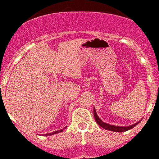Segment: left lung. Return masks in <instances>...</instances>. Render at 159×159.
Returning a JSON list of instances; mask_svg holds the SVG:
<instances>
[{
	"instance_id": "8db88e82",
	"label": "left lung",
	"mask_w": 159,
	"mask_h": 159,
	"mask_svg": "<svg viewBox=\"0 0 159 159\" xmlns=\"http://www.w3.org/2000/svg\"><path fill=\"white\" fill-rule=\"evenodd\" d=\"M94 118H95L96 122H97L98 124L101 126V127L103 128V129H105L106 130H108V131H117V132H122V131H128V130L133 129V128H134L135 125H137L139 124L141 121L140 120V121H138V122L134 123V124L131 125H129V126L113 125L108 124V123H106V122H105V121H102V120L99 118L97 112H96L95 108H94Z\"/></svg>"
}]
</instances>
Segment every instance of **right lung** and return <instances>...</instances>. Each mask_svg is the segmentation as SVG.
<instances>
[{"mask_svg": "<svg viewBox=\"0 0 159 159\" xmlns=\"http://www.w3.org/2000/svg\"><path fill=\"white\" fill-rule=\"evenodd\" d=\"M66 128H67V126H66V127L64 128V129H62L61 130H57V131H53V132H51V133H48V134H44V135H47L48 136V135H53V134H57V133H60V132H61V131H63L64 130L66 129Z\"/></svg>", "mask_w": 159, "mask_h": 159, "instance_id": "obj_1", "label": "right lung"}]
</instances>
